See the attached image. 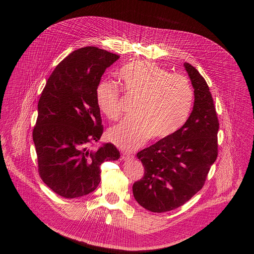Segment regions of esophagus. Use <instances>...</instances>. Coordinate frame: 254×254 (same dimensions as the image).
<instances>
[{"label": "esophagus", "instance_id": "obj_1", "mask_svg": "<svg viewBox=\"0 0 254 254\" xmlns=\"http://www.w3.org/2000/svg\"><path fill=\"white\" fill-rule=\"evenodd\" d=\"M122 158H123V161H130V159H134V156L130 154H127V153H125V154H123Z\"/></svg>", "mask_w": 254, "mask_h": 254}]
</instances>
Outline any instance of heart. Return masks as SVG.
Returning a JSON list of instances; mask_svg holds the SVG:
<instances>
[{"label":"heart","instance_id":"b5f03b06","mask_svg":"<svg viewBox=\"0 0 254 254\" xmlns=\"http://www.w3.org/2000/svg\"><path fill=\"white\" fill-rule=\"evenodd\" d=\"M125 91L137 97L132 114L108 130V139L117 147L132 151L146 140L164 139L176 132L188 120L193 103V90L184 76L173 75L154 63L137 61L118 72ZM100 111L117 119L119 91L111 81H101L96 90Z\"/></svg>","mask_w":254,"mask_h":254}]
</instances>
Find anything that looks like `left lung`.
Segmentation results:
<instances>
[{"mask_svg": "<svg viewBox=\"0 0 254 254\" xmlns=\"http://www.w3.org/2000/svg\"><path fill=\"white\" fill-rule=\"evenodd\" d=\"M194 93L192 111L174 134L138 152L144 177L132 185L136 201L151 212L174 210L202 190L218 153L214 103L203 76L184 63Z\"/></svg>", "mask_w": 254, "mask_h": 254, "instance_id": "1", "label": "left lung"}]
</instances>
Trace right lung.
I'll list each match as a JSON object with an SVG mask.
<instances>
[{
  "label": "right lung",
  "mask_w": 254,
  "mask_h": 254,
  "mask_svg": "<svg viewBox=\"0 0 254 254\" xmlns=\"http://www.w3.org/2000/svg\"><path fill=\"white\" fill-rule=\"evenodd\" d=\"M118 59L93 46L71 52L52 72L39 100L33 130L39 174L65 198L92 192L101 181V165L120 156L111 143L89 148L103 134L96 90L106 69Z\"/></svg>",
  "instance_id": "right-lung-1"
}]
</instances>
